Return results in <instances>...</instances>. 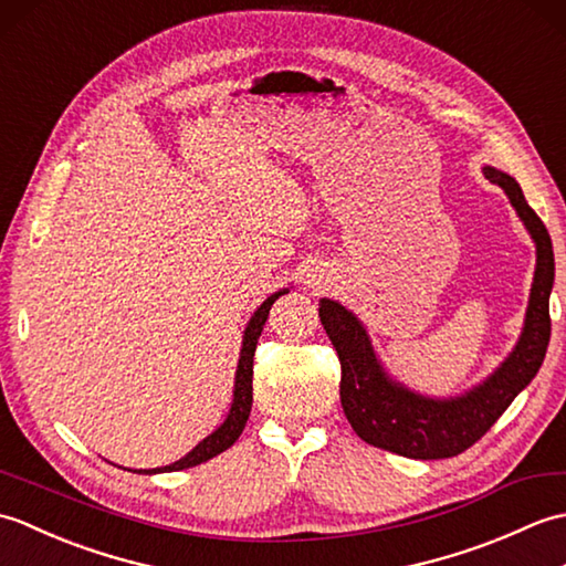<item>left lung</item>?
Wrapping results in <instances>:
<instances>
[{
  "mask_svg": "<svg viewBox=\"0 0 566 566\" xmlns=\"http://www.w3.org/2000/svg\"><path fill=\"white\" fill-rule=\"evenodd\" d=\"M484 175L491 185L506 191L537 245L535 282L523 335L506 363L484 384L460 399H423L384 375L365 328L350 311L331 298H323L318 306L323 328L340 359V403L353 430L375 448L411 460H444L482 440L537 375L549 345V292L555 282V252L549 233L511 175L494 167H484Z\"/></svg>",
  "mask_w": 566,
  "mask_h": 566,
  "instance_id": "1",
  "label": "left lung"
}]
</instances>
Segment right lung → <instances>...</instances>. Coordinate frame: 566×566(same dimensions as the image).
I'll return each mask as SVG.
<instances>
[{
    "label": "right lung",
    "mask_w": 566,
    "mask_h": 566,
    "mask_svg": "<svg viewBox=\"0 0 566 566\" xmlns=\"http://www.w3.org/2000/svg\"><path fill=\"white\" fill-rule=\"evenodd\" d=\"M286 292H276L272 294L268 302H264L258 311L255 316L250 318L248 328H245V340H243V350H240V363H238V375H235V391H233V406H231V413L223 420V426L219 430H213L207 440H201L195 450L189 454H185L182 460H177L175 464H167L160 469H146V474H155V472H179V469H187V467H197L201 462L211 460V457L221 454L223 450L231 448V444L240 438V432H243L245 423H248V416H250V406H252V357H255V347L260 340V333L264 321L270 316V308L272 304Z\"/></svg>",
    "instance_id": "add662e5"
}]
</instances>
